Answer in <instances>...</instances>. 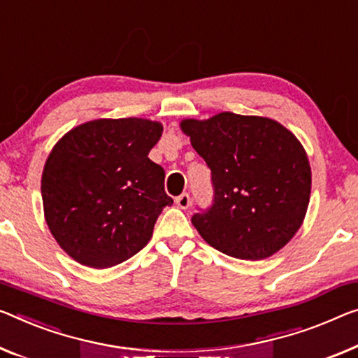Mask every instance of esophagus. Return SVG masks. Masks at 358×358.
Returning <instances> with one entry per match:
<instances>
[{
	"label": "esophagus",
	"instance_id": "1",
	"mask_svg": "<svg viewBox=\"0 0 358 358\" xmlns=\"http://www.w3.org/2000/svg\"><path fill=\"white\" fill-rule=\"evenodd\" d=\"M176 203H178V206L180 210H187V208L190 206V195L189 194H182L176 198Z\"/></svg>",
	"mask_w": 358,
	"mask_h": 358
}]
</instances>
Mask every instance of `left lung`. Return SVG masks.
Segmentation results:
<instances>
[{
	"instance_id": "8db88e82",
	"label": "left lung",
	"mask_w": 358,
	"mask_h": 358,
	"mask_svg": "<svg viewBox=\"0 0 358 358\" xmlns=\"http://www.w3.org/2000/svg\"><path fill=\"white\" fill-rule=\"evenodd\" d=\"M180 129L211 169L213 206L192 217L201 238L245 261L282 250L310 198V164L298 137L272 118L232 112L182 120Z\"/></svg>"
}]
</instances>
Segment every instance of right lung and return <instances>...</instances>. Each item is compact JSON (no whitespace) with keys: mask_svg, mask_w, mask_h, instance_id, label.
Masks as SVG:
<instances>
[{"mask_svg":"<svg viewBox=\"0 0 358 358\" xmlns=\"http://www.w3.org/2000/svg\"><path fill=\"white\" fill-rule=\"evenodd\" d=\"M163 124L147 118H99L70 129L41 176L45 219L56 241L92 268L122 264L152 238L173 198L164 169L148 158Z\"/></svg>","mask_w":358,"mask_h":358,"instance_id":"1","label":"right lung"}]
</instances>
